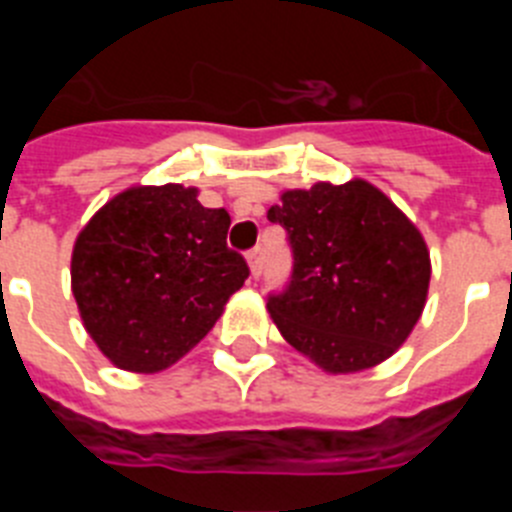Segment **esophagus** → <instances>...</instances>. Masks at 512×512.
Returning a JSON list of instances; mask_svg holds the SVG:
<instances>
[{"label": "esophagus", "mask_w": 512, "mask_h": 512, "mask_svg": "<svg viewBox=\"0 0 512 512\" xmlns=\"http://www.w3.org/2000/svg\"><path fill=\"white\" fill-rule=\"evenodd\" d=\"M261 256H264V253H261V248L256 246V248H251V251H248V256H246V261H248V269H251V277L256 279L261 274Z\"/></svg>", "instance_id": "esophagus-1"}]
</instances>
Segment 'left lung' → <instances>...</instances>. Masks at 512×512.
Segmentation results:
<instances>
[{"instance_id": "left-lung-1", "label": "left lung", "mask_w": 512, "mask_h": 512, "mask_svg": "<svg viewBox=\"0 0 512 512\" xmlns=\"http://www.w3.org/2000/svg\"><path fill=\"white\" fill-rule=\"evenodd\" d=\"M279 200L266 217L287 230L295 269L266 310L284 341L328 374L390 359L428 300L423 233L364 179L287 189Z\"/></svg>"}]
</instances>
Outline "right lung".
Listing matches in <instances>:
<instances>
[{"label":"right lung","instance_id":"right-lung-1","mask_svg":"<svg viewBox=\"0 0 512 512\" xmlns=\"http://www.w3.org/2000/svg\"><path fill=\"white\" fill-rule=\"evenodd\" d=\"M182 184L130 187L99 207L71 253L81 323L117 369L156 374L189 354L248 279L230 215Z\"/></svg>","mask_w":512,"mask_h":512}]
</instances>
